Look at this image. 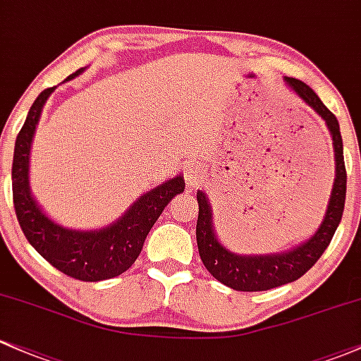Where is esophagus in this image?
Wrapping results in <instances>:
<instances>
[{"instance_id":"esophagus-1","label":"esophagus","mask_w":361,"mask_h":361,"mask_svg":"<svg viewBox=\"0 0 361 361\" xmlns=\"http://www.w3.org/2000/svg\"><path fill=\"white\" fill-rule=\"evenodd\" d=\"M202 164L199 161H190L187 164V169H185V178H187L188 185H195L199 183V180L202 178Z\"/></svg>"}]
</instances>
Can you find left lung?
<instances>
[{
    "label": "left lung",
    "instance_id": "8db88e82",
    "mask_svg": "<svg viewBox=\"0 0 361 361\" xmlns=\"http://www.w3.org/2000/svg\"><path fill=\"white\" fill-rule=\"evenodd\" d=\"M286 84L303 99L312 109L326 121L334 145L336 176L329 199L326 216L322 224L307 241L298 247L281 253H265V255H241L224 247L217 240L212 223V209L207 195L202 190L197 192L199 202V219H197V245L200 259L205 269L219 283L236 291H265L272 288L293 283L302 277L308 269L320 259L331 243L336 229L341 223L344 200H346V168H344L343 138L339 132L338 118L326 108L319 96L307 84L296 78L286 77Z\"/></svg>",
    "mask_w": 361,
    "mask_h": 361
}]
</instances>
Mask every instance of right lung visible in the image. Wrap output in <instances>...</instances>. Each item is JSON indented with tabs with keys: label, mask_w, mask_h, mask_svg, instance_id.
I'll return each instance as SVG.
<instances>
[{
	"label": "right lung",
	"mask_w": 361,
	"mask_h": 361,
	"mask_svg": "<svg viewBox=\"0 0 361 361\" xmlns=\"http://www.w3.org/2000/svg\"><path fill=\"white\" fill-rule=\"evenodd\" d=\"M84 70L80 68L71 73L65 82L80 75ZM53 90L54 87H51L39 94L15 140L11 187L18 224L29 243L63 274L87 283L111 279L132 267L140 255L149 231L159 219L166 205L174 195L185 190V180L180 174L149 190L130 205L120 219L94 231L65 228L47 217L30 193L29 159L35 126Z\"/></svg>",
	"instance_id": "1"
}]
</instances>
